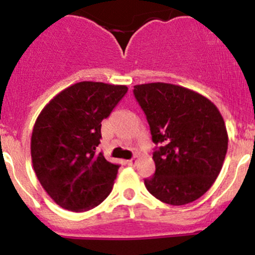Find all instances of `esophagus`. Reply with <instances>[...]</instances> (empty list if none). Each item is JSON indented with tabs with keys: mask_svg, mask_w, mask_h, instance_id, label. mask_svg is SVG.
<instances>
[{
	"mask_svg": "<svg viewBox=\"0 0 255 255\" xmlns=\"http://www.w3.org/2000/svg\"><path fill=\"white\" fill-rule=\"evenodd\" d=\"M135 159H130V160H127V161H126V163H127L128 166H134L135 165Z\"/></svg>",
	"mask_w": 255,
	"mask_h": 255,
	"instance_id": "obj_1",
	"label": "esophagus"
}]
</instances>
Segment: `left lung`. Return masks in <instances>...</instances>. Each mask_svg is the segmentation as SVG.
Masks as SVG:
<instances>
[{
    "mask_svg": "<svg viewBox=\"0 0 255 255\" xmlns=\"http://www.w3.org/2000/svg\"><path fill=\"white\" fill-rule=\"evenodd\" d=\"M134 96L157 146L155 173L144 179L156 199L170 205L194 202L218 178L227 152L226 126L209 99L179 85H134Z\"/></svg>",
    "mask_w": 255,
    "mask_h": 255,
    "instance_id": "8db88e82",
    "label": "left lung"
}]
</instances>
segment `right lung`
Masks as SVG:
<instances>
[{
	"mask_svg": "<svg viewBox=\"0 0 255 255\" xmlns=\"http://www.w3.org/2000/svg\"><path fill=\"white\" fill-rule=\"evenodd\" d=\"M126 85L79 82L58 93L37 116L31 134V161L51 199L82 213L106 199L119 172L100 144L101 122L127 93Z\"/></svg>",
	"mask_w": 255,
	"mask_h": 255,
	"instance_id": "obj_1",
	"label": "right lung"
}]
</instances>
